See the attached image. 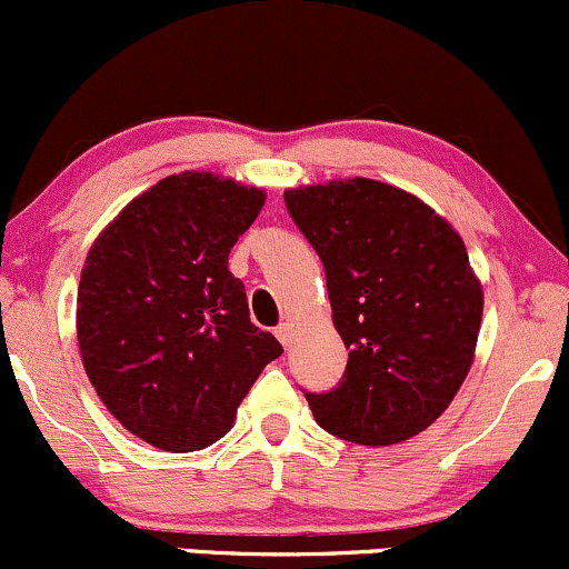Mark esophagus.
Returning a JSON list of instances; mask_svg holds the SVG:
<instances>
[{
    "mask_svg": "<svg viewBox=\"0 0 569 569\" xmlns=\"http://www.w3.org/2000/svg\"><path fill=\"white\" fill-rule=\"evenodd\" d=\"M277 338H279V341H282V347H290V343H292V325L290 322L279 325Z\"/></svg>",
    "mask_w": 569,
    "mask_h": 569,
    "instance_id": "esophagus-1",
    "label": "esophagus"
}]
</instances>
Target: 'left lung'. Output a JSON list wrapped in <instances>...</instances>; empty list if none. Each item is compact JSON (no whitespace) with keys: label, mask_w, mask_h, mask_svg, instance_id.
I'll use <instances>...</instances> for the list:
<instances>
[{"label":"left lung","mask_w":569,"mask_h":569,"mask_svg":"<svg viewBox=\"0 0 569 569\" xmlns=\"http://www.w3.org/2000/svg\"><path fill=\"white\" fill-rule=\"evenodd\" d=\"M328 277L349 349L341 385L306 392L317 425L360 446L419 436L476 357L483 290L446 217L395 184L355 177L284 190Z\"/></svg>","instance_id":"1"}]
</instances>
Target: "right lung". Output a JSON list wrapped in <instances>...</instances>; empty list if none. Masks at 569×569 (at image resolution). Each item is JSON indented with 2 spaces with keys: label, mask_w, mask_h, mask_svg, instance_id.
I'll return each mask as SVG.
<instances>
[{
  "label": "right lung",
  "mask_w": 569,
  "mask_h": 569,
  "mask_svg": "<svg viewBox=\"0 0 569 569\" xmlns=\"http://www.w3.org/2000/svg\"><path fill=\"white\" fill-rule=\"evenodd\" d=\"M266 190L180 171L126 203L88 250L78 343L88 379L131 436L199 451L233 427L282 343L250 322L228 254Z\"/></svg>",
  "instance_id": "add662e5"
}]
</instances>
